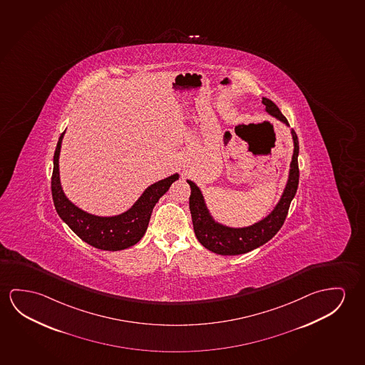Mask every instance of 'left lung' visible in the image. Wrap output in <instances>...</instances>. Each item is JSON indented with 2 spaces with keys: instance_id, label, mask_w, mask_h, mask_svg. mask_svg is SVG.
<instances>
[{
  "instance_id": "1",
  "label": "left lung",
  "mask_w": 365,
  "mask_h": 365,
  "mask_svg": "<svg viewBox=\"0 0 365 365\" xmlns=\"http://www.w3.org/2000/svg\"><path fill=\"white\" fill-rule=\"evenodd\" d=\"M262 102L265 106V113L279 120L287 126H289L287 118L282 115L281 110L277 107L274 102L270 101L269 98H265V97H262ZM291 134L293 139V154H292L286 187L274 208L255 224L244 226V227H231L216 221L208 210L200 187L191 180H187V183L191 187L190 210H191L195 234L198 242H201L210 252H216L220 255L245 254L269 242L270 239L281 230L292 200L296 196L298 178H299L298 138L293 129L291 130Z\"/></svg>"
}]
</instances>
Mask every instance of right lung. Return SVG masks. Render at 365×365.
<instances>
[{
	"label": "right lung",
	"mask_w": 365,
	"mask_h": 365,
	"mask_svg": "<svg viewBox=\"0 0 365 365\" xmlns=\"http://www.w3.org/2000/svg\"><path fill=\"white\" fill-rule=\"evenodd\" d=\"M64 133L56 144L51 175L53 202L59 217L84 242L101 250L118 252L140 242L148 229L153 208L159 198L168 191L172 183L180 178V174H172L149 185L136 202L125 212L115 216L92 215L76 206L63 191L59 175V154Z\"/></svg>",
	"instance_id": "add662e5"
}]
</instances>
